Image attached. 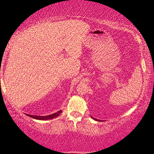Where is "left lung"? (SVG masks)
Returning a JSON list of instances; mask_svg holds the SVG:
<instances>
[{"mask_svg":"<svg viewBox=\"0 0 154 154\" xmlns=\"http://www.w3.org/2000/svg\"><path fill=\"white\" fill-rule=\"evenodd\" d=\"M91 118H92V119H94V120H96V121H98V122H100V121H101V120H100V119H96V118H93V117H92V116H91Z\"/></svg>","mask_w":154,"mask_h":154,"instance_id":"obj_1","label":"left lung"}]
</instances>
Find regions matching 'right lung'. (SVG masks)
I'll return each instance as SVG.
<instances>
[{
	"label": "right lung",
	"instance_id": "obj_1",
	"mask_svg": "<svg viewBox=\"0 0 154 154\" xmlns=\"http://www.w3.org/2000/svg\"><path fill=\"white\" fill-rule=\"evenodd\" d=\"M61 113H62V110H60L58 112H56V113H53L51 115H49V116H32V115H29V114H26V115L30 117V118H32L36 119H38V120H47V119H51L56 118V117H58Z\"/></svg>",
	"mask_w": 154,
	"mask_h": 154
}]
</instances>
